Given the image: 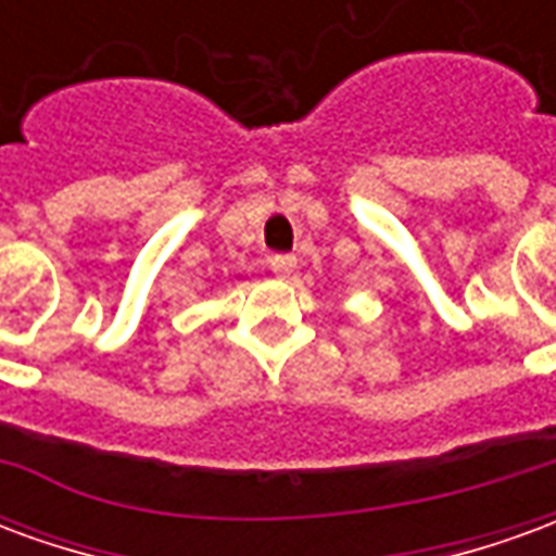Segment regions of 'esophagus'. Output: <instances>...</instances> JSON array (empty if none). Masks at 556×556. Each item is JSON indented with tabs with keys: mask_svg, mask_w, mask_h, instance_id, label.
I'll return each mask as SVG.
<instances>
[{
	"mask_svg": "<svg viewBox=\"0 0 556 556\" xmlns=\"http://www.w3.org/2000/svg\"><path fill=\"white\" fill-rule=\"evenodd\" d=\"M298 267V258L294 255H270V270L277 274L279 279H289Z\"/></svg>",
	"mask_w": 556,
	"mask_h": 556,
	"instance_id": "34e87169",
	"label": "esophagus"
}]
</instances>
